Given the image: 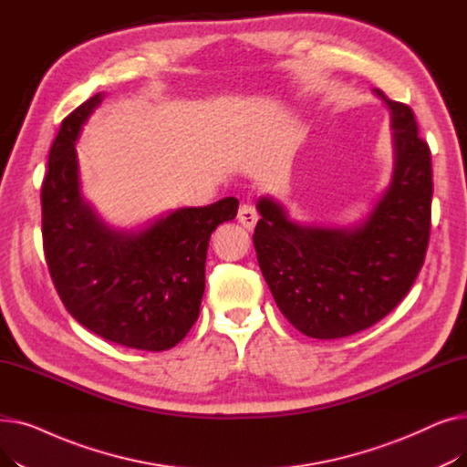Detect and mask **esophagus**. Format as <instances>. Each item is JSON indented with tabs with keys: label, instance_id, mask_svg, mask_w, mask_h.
<instances>
[{
	"label": "esophagus",
	"instance_id": "esophagus-1",
	"mask_svg": "<svg viewBox=\"0 0 467 467\" xmlns=\"http://www.w3.org/2000/svg\"><path fill=\"white\" fill-rule=\"evenodd\" d=\"M257 219H259V215H257V210H255V206L252 202L240 204V208H238V223L244 229L252 231L255 227V223H257Z\"/></svg>",
	"mask_w": 467,
	"mask_h": 467
}]
</instances>
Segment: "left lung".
Instances as JSON below:
<instances>
[{"mask_svg":"<svg viewBox=\"0 0 467 467\" xmlns=\"http://www.w3.org/2000/svg\"><path fill=\"white\" fill-rule=\"evenodd\" d=\"M389 109L394 168L371 212L352 225L293 221L261 196L254 244L261 273L289 324L312 338H340L394 310L419 276L431 221V155L409 106L373 88Z\"/></svg>","mask_w":467,"mask_h":467,"instance_id":"obj_1","label":"left lung"}]
</instances>
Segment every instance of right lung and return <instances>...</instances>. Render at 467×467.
I'll return each instance as SVG.
<instances>
[{
  "label": "right lung",
  "mask_w": 467,
  "mask_h": 467,
  "mask_svg": "<svg viewBox=\"0 0 467 467\" xmlns=\"http://www.w3.org/2000/svg\"><path fill=\"white\" fill-rule=\"evenodd\" d=\"M104 96L71 111L48 151L41 187L45 257L64 306L81 326L120 347L162 352L199 317L210 236L234 219L238 201L170 210L136 229L106 223L81 192L76 150Z\"/></svg>",
  "instance_id": "1"
}]
</instances>
